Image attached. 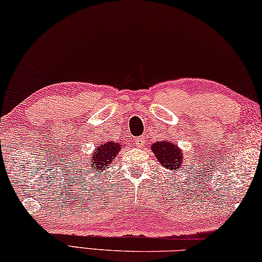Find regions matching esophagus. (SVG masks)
I'll use <instances>...</instances> for the list:
<instances>
[{
	"mask_svg": "<svg viewBox=\"0 0 262 262\" xmlns=\"http://www.w3.org/2000/svg\"><path fill=\"white\" fill-rule=\"evenodd\" d=\"M144 144H145V137L144 136L138 137V138L135 139V145L137 147H139V148L143 147Z\"/></svg>",
	"mask_w": 262,
	"mask_h": 262,
	"instance_id": "obj_1",
	"label": "esophagus"
}]
</instances>
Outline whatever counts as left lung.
Instances as JSON below:
<instances>
[{
	"instance_id": "1",
	"label": "left lung",
	"mask_w": 262,
	"mask_h": 262,
	"mask_svg": "<svg viewBox=\"0 0 262 262\" xmlns=\"http://www.w3.org/2000/svg\"><path fill=\"white\" fill-rule=\"evenodd\" d=\"M152 151L158 161L167 169L177 170L181 166L182 153L177 145L167 141H157L152 145Z\"/></svg>"
}]
</instances>
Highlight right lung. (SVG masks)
Returning <instances> with one entry per match:
<instances>
[{"mask_svg": "<svg viewBox=\"0 0 262 262\" xmlns=\"http://www.w3.org/2000/svg\"><path fill=\"white\" fill-rule=\"evenodd\" d=\"M122 145L117 141H105L101 146H98L96 152L94 153V156L91 158V167L89 169L95 170V169H102L104 168L106 165L111 164L115 160V158L117 157V154L121 149Z\"/></svg>", "mask_w": 262, "mask_h": 262, "instance_id": "obj_1", "label": "right lung"}]
</instances>
